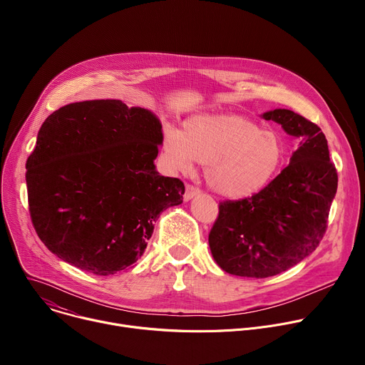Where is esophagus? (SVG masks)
Returning <instances> with one entry per match:
<instances>
[{
  "label": "esophagus",
  "instance_id": "esophagus-1",
  "mask_svg": "<svg viewBox=\"0 0 365 365\" xmlns=\"http://www.w3.org/2000/svg\"><path fill=\"white\" fill-rule=\"evenodd\" d=\"M199 193H200V190H199L196 186H193V185H186V187H185V195H183V199L187 202V200L193 199L195 196H197Z\"/></svg>",
  "mask_w": 365,
  "mask_h": 365
}]
</instances>
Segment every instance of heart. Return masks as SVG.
Returning <instances> with one entry per match:
<instances>
[{"instance_id": "heart-1", "label": "heart", "mask_w": 365, "mask_h": 365, "mask_svg": "<svg viewBox=\"0 0 365 365\" xmlns=\"http://www.w3.org/2000/svg\"><path fill=\"white\" fill-rule=\"evenodd\" d=\"M286 143L274 131L262 130L240 115H196L183 133L169 128L162 159L172 173H187L199 162L205 179L230 199L252 196L267 187L286 162Z\"/></svg>"}]
</instances>
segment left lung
Masks as SVG:
<instances>
[{
  "label": "left lung",
  "instance_id": "8db88e82",
  "mask_svg": "<svg viewBox=\"0 0 365 365\" xmlns=\"http://www.w3.org/2000/svg\"><path fill=\"white\" fill-rule=\"evenodd\" d=\"M293 137L299 148L287 168L262 192L220 203L210 248L227 273L264 279L300 263L325 235L338 173L321 128L290 110L263 114Z\"/></svg>",
  "mask_w": 365,
  "mask_h": 365
}]
</instances>
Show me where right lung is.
<instances>
[{"label": "right lung", "instance_id": "1", "mask_svg": "<svg viewBox=\"0 0 365 365\" xmlns=\"http://www.w3.org/2000/svg\"><path fill=\"white\" fill-rule=\"evenodd\" d=\"M162 124L118 99L73 102L50 114L26 163L29 211L63 262L110 276L143 255L154 222L185 185L154 166Z\"/></svg>", "mask_w": 365, "mask_h": 365}]
</instances>
